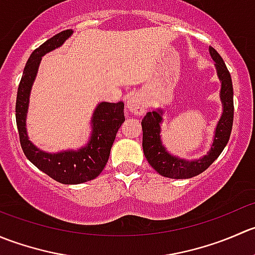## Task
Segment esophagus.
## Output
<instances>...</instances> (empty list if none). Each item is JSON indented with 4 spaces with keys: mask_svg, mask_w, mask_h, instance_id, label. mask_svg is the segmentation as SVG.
I'll return each instance as SVG.
<instances>
[{
    "mask_svg": "<svg viewBox=\"0 0 255 255\" xmlns=\"http://www.w3.org/2000/svg\"><path fill=\"white\" fill-rule=\"evenodd\" d=\"M127 109L128 111L132 112L135 116H142L146 111L145 101L139 96V95H132L127 100Z\"/></svg>",
    "mask_w": 255,
    "mask_h": 255,
    "instance_id": "esophagus-1",
    "label": "esophagus"
}]
</instances>
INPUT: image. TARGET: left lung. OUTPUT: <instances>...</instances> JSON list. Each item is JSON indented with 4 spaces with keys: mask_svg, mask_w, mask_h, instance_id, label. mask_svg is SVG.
Returning a JSON list of instances; mask_svg holds the SVG:
<instances>
[{
    "mask_svg": "<svg viewBox=\"0 0 255 255\" xmlns=\"http://www.w3.org/2000/svg\"><path fill=\"white\" fill-rule=\"evenodd\" d=\"M211 58L215 61L217 76L221 81L220 99L222 102V115L218 120L213 135V142L206 155L199 159L179 158L166 150L161 142V123L163 110L158 109L148 112L142 120L143 128V151L151 168L161 176L170 179H190L205 170L220 156L230 140L233 126V86L231 74L220 54L210 47Z\"/></svg>",
    "mask_w": 255,
    "mask_h": 255,
    "instance_id": "obj_1",
    "label": "left lung"
}]
</instances>
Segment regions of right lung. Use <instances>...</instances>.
<instances>
[{
    "mask_svg": "<svg viewBox=\"0 0 255 255\" xmlns=\"http://www.w3.org/2000/svg\"><path fill=\"white\" fill-rule=\"evenodd\" d=\"M73 32V29H66L58 33L30 54L18 86L16 101L17 128L20 146L25 156L43 173L65 185L82 184L101 174L109 160L118 128L125 122V104L122 101L117 104L100 102L92 113L89 142L80 149L49 153L35 146L29 140L25 121L29 107L30 90L37 78L42 56L61 47L64 42L71 37Z\"/></svg>",
    "mask_w": 255,
    "mask_h": 255,
    "instance_id": "right-lung-1",
    "label": "right lung"
}]
</instances>
